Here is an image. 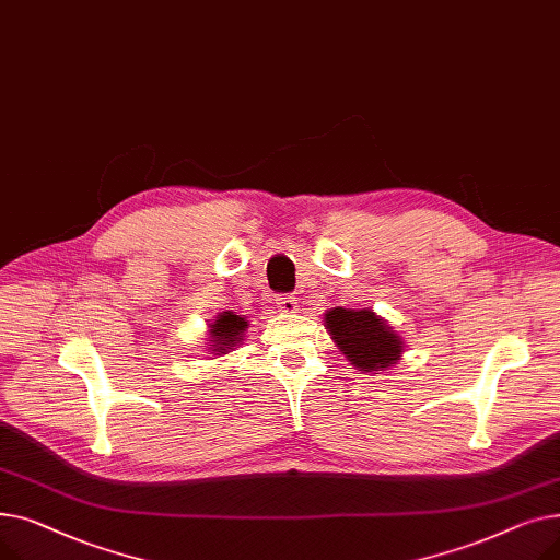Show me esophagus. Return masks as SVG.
I'll return each mask as SVG.
<instances>
[{
    "label": "esophagus",
    "instance_id": "34e87169",
    "mask_svg": "<svg viewBox=\"0 0 560 560\" xmlns=\"http://www.w3.org/2000/svg\"><path fill=\"white\" fill-rule=\"evenodd\" d=\"M277 304H279V311H283V313H298V298L295 295H281L277 300Z\"/></svg>",
    "mask_w": 560,
    "mask_h": 560
}]
</instances>
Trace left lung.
Masks as SVG:
<instances>
[{"mask_svg":"<svg viewBox=\"0 0 560 560\" xmlns=\"http://www.w3.org/2000/svg\"><path fill=\"white\" fill-rule=\"evenodd\" d=\"M325 327L345 359L361 372L378 374L393 368L401 357V336L370 308H331L325 313Z\"/></svg>","mask_w":560,"mask_h":560,"instance_id":"1","label":"left lung"}]
</instances>
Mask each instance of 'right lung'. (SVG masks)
I'll list each match as a JSON object with an SVG mask.
<instances>
[{
	"mask_svg": "<svg viewBox=\"0 0 560 560\" xmlns=\"http://www.w3.org/2000/svg\"><path fill=\"white\" fill-rule=\"evenodd\" d=\"M247 319L235 315L231 311H224L218 315L215 322H211V351L215 357L220 354H226L229 349H233L235 345L243 342V336L247 331Z\"/></svg>",
	"mask_w": 560,
	"mask_h": 560,
	"instance_id": "obj_1",
	"label": "right lung"
}]
</instances>
